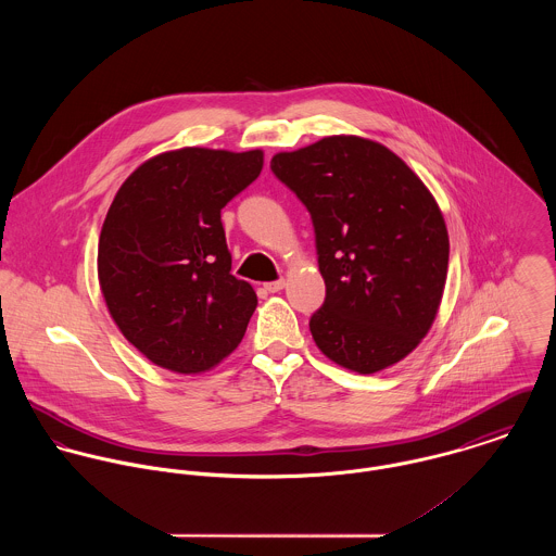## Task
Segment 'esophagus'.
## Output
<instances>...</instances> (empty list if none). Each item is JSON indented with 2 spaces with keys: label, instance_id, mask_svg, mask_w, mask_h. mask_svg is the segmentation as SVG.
<instances>
[{
  "label": "esophagus",
  "instance_id": "obj_1",
  "mask_svg": "<svg viewBox=\"0 0 556 556\" xmlns=\"http://www.w3.org/2000/svg\"><path fill=\"white\" fill-rule=\"evenodd\" d=\"M285 289V280H274V282H265V291L269 293H278Z\"/></svg>",
  "mask_w": 556,
  "mask_h": 556
}]
</instances>
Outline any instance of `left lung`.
Listing matches in <instances>:
<instances>
[{"label": "left lung", "instance_id": "8db88e82", "mask_svg": "<svg viewBox=\"0 0 556 556\" xmlns=\"http://www.w3.org/2000/svg\"><path fill=\"white\" fill-rule=\"evenodd\" d=\"M271 170L313 216L320 353L359 375L394 366L432 327L447 280L450 238L432 192L392 150L355 135L280 152Z\"/></svg>", "mask_w": 556, "mask_h": 556}]
</instances>
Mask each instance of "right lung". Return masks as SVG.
Listing matches in <instances>:
<instances>
[{"label":"right lung","mask_w":556,"mask_h":556,"mask_svg":"<svg viewBox=\"0 0 556 556\" xmlns=\"http://www.w3.org/2000/svg\"><path fill=\"white\" fill-rule=\"evenodd\" d=\"M263 152L181 148L137 166L98 241V282L124 338L152 364L199 375L238 349L256 293L231 274L220 210Z\"/></svg>","instance_id":"add662e5"}]
</instances>
